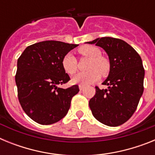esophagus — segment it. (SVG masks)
Returning a JSON list of instances; mask_svg holds the SVG:
<instances>
[{
  "label": "esophagus",
  "instance_id": "esophagus-1",
  "mask_svg": "<svg viewBox=\"0 0 155 155\" xmlns=\"http://www.w3.org/2000/svg\"><path fill=\"white\" fill-rule=\"evenodd\" d=\"M84 85H82V84H80V85H79V89H80L81 91L84 89Z\"/></svg>",
  "mask_w": 155,
  "mask_h": 155
}]
</instances>
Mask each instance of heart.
Returning <instances> with one entry per match:
<instances>
[{
    "instance_id": "heart-1",
    "label": "heart",
    "mask_w": 155,
    "mask_h": 155,
    "mask_svg": "<svg viewBox=\"0 0 155 155\" xmlns=\"http://www.w3.org/2000/svg\"><path fill=\"white\" fill-rule=\"evenodd\" d=\"M78 53L84 57L89 58L87 65V71L81 72L72 78L74 84H81L87 85L96 81L102 75H106L109 71L110 65L105 57H102V52L98 47L94 46L86 45L78 49ZM62 66L66 73L68 74H74L78 71V61L76 57L69 53H67L62 60Z\"/></svg>"
}]
</instances>
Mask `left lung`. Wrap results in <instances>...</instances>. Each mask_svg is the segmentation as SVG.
<instances>
[{"instance_id": "8db88e82", "label": "left lung", "mask_w": 155, "mask_h": 155, "mask_svg": "<svg viewBox=\"0 0 155 155\" xmlns=\"http://www.w3.org/2000/svg\"><path fill=\"white\" fill-rule=\"evenodd\" d=\"M102 47L109 56L110 69L102 84L106 89L95 87V94L89 101L92 115L100 123L118 127L130 118L136 111L143 91L142 60L125 41L102 37L87 42Z\"/></svg>"}]
</instances>
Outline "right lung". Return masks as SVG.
Instances as JSON below:
<instances>
[{
  "label": "right lung",
  "mask_w": 155,
  "mask_h": 155,
  "mask_svg": "<svg viewBox=\"0 0 155 155\" xmlns=\"http://www.w3.org/2000/svg\"><path fill=\"white\" fill-rule=\"evenodd\" d=\"M78 45L43 41L26 47L18 60L15 83L19 102L35 122L49 125L67 115L78 85L59 87L70 77L63 68V57Z\"/></svg>",
  "instance_id": "add662e5"
}]
</instances>
